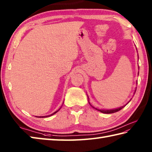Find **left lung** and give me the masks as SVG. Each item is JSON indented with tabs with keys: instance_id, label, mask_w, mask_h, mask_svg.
<instances>
[{
	"instance_id": "left-lung-1",
	"label": "left lung",
	"mask_w": 152,
	"mask_h": 152,
	"mask_svg": "<svg viewBox=\"0 0 152 152\" xmlns=\"http://www.w3.org/2000/svg\"><path fill=\"white\" fill-rule=\"evenodd\" d=\"M136 90H135V92H134V94H135V93H136ZM88 102H89V104H90V105L91 106H92V107H94V109H96V110H98V111H100V112H102V113H104V114H112V113H115V112H118V111H120V110H122V108H124V107H125V106L127 104H126V105H124V106H122V107H118V108H115V109H111V110H104V109H98V108H96V107H94L92 104H90V102H89V98H88ZM132 100V99H131ZM129 100V101H130Z\"/></svg>"
}]
</instances>
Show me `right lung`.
I'll list each match as a JSON object with an SVG mask.
<instances>
[{"label":"right lung","instance_id":"1","mask_svg":"<svg viewBox=\"0 0 152 152\" xmlns=\"http://www.w3.org/2000/svg\"><path fill=\"white\" fill-rule=\"evenodd\" d=\"M63 103H64V102H63ZM61 107H62V106L60 107V109L58 110L57 111H56V112H54V113H52V114H50V115H44V116H36V117H37V118H47V117H49V116H51V115H54V114H56V113L57 112H58L59 110H60V108H61Z\"/></svg>","mask_w":152,"mask_h":152}]
</instances>
